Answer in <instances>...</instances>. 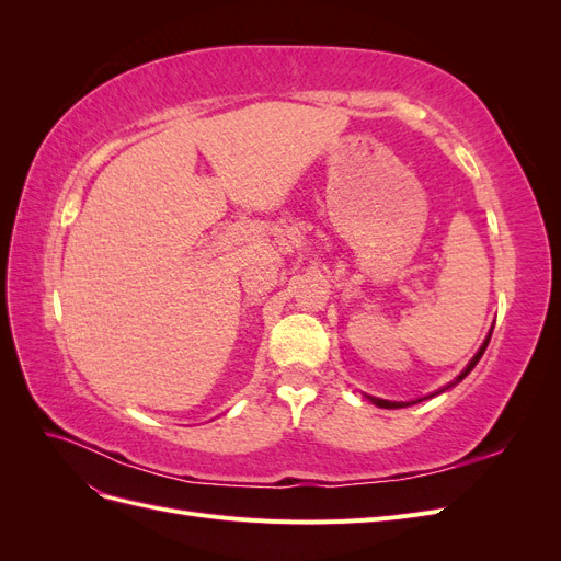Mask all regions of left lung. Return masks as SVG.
Listing matches in <instances>:
<instances>
[{"label": "left lung", "instance_id": "8db88e82", "mask_svg": "<svg viewBox=\"0 0 561 561\" xmlns=\"http://www.w3.org/2000/svg\"><path fill=\"white\" fill-rule=\"evenodd\" d=\"M491 330H494V328H491ZM489 339H491V332L486 334V339H484V344L480 346V351L478 353H474L472 355V360L466 365V369L461 371V375H458L451 383H447V386H443V388H439V390H435V393H431V396H426V398H435V396H439V393H445V390H449L451 386H456L458 381H463L468 375H470V371H472V367L474 365H478L480 363V358H482V355H484V351H486V346H489ZM426 398H419V400H410V402H393V400H383V398H375V396H367V400L371 402V404H377V407H383V410H400V407H410V404H416V402H421V400H426Z\"/></svg>", "mask_w": 561, "mask_h": 561}]
</instances>
